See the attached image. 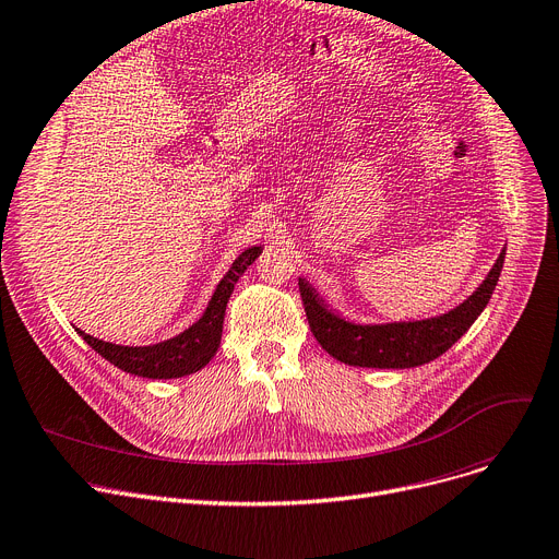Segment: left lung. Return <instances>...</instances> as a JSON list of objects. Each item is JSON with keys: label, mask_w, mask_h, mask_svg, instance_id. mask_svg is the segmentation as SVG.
<instances>
[{"label": "left lung", "mask_w": 559, "mask_h": 559, "mask_svg": "<svg viewBox=\"0 0 559 559\" xmlns=\"http://www.w3.org/2000/svg\"><path fill=\"white\" fill-rule=\"evenodd\" d=\"M502 262L504 249L500 251L487 278L464 304H459L445 314H439V318L416 322L354 324L329 310L324 299L304 278H299V293L312 335L335 360L358 368L404 370L425 366V362L439 358L471 329L493 295Z\"/></svg>", "instance_id": "obj_1"}]
</instances>
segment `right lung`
<instances>
[{"instance_id":"1","label":"right lung","mask_w":559,"mask_h":559,"mask_svg":"<svg viewBox=\"0 0 559 559\" xmlns=\"http://www.w3.org/2000/svg\"><path fill=\"white\" fill-rule=\"evenodd\" d=\"M260 247H251L241 253L228 274L216 285L214 295L203 312V318L191 324L180 335L164 340V343L148 345V347H126L105 343V340L93 337L78 329V333L86 340V343L98 352L103 358L114 362L116 368L126 370L136 377L145 379H178L199 372L212 360V356L219 349L222 343V329H224V314L228 299L235 289V283L239 276L247 272V266L260 255Z\"/></svg>"}]
</instances>
